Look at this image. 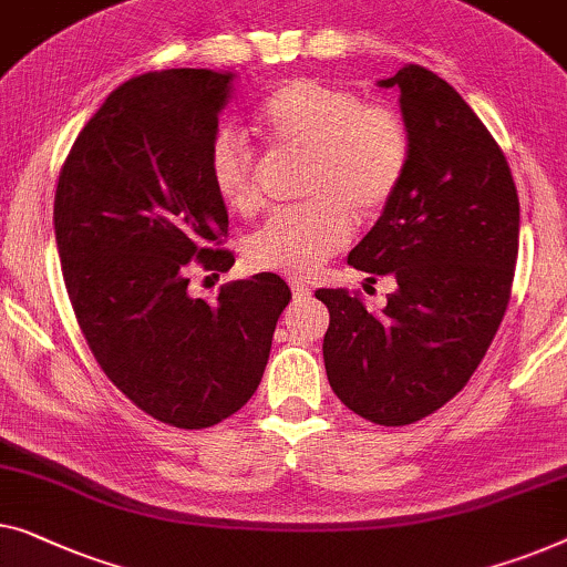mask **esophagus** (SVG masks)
Wrapping results in <instances>:
<instances>
[{
  "label": "esophagus",
  "instance_id": "obj_1",
  "mask_svg": "<svg viewBox=\"0 0 567 567\" xmlns=\"http://www.w3.org/2000/svg\"><path fill=\"white\" fill-rule=\"evenodd\" d=\"M289 286H291V291H293V297H309L311 293V289L303 281H299V278H289Z\"/></svg>",
  "mask_w": 567,
  "mask_h": 567
}]
</instances>
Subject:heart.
Here are the masks:
<instances>
[{
  "label": "heart",
  "mask_w": 567,
  "mask_h": 567,
  "mask_svg": "<svg viewBox=\"0 0 567 567\" xmlns=\"http://www.w3.org/2000/svg\"><path fill=\"white\" fill-rule=\"evenodd\" d=\"M258 127L278 153L309 161L303 199L278 212L245 243L252 274L311 276L350 243L352 215L373 219L396 199L409 168V130L393 106L363 102L355 92L317 79H291L258 110ZM207 174L217 199L237 217L264 207L260 163L233 130L207 147Z\"/></svg>",
  "instance_id": "obj_1"
}]
</instances>
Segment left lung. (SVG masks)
<instances>
[{"instance_id": "8db88e82", "label": "left lung", "mask_w": 567, "mask_h": 567, "mask_svg": "<svg viewBox=\"0 0 567 567\" xmlns=\"http://www.w3.org/2000/svg\"><path fill=\"white\" fill-rule=\"evenodd\" d=\"M399 86L409 168L348 264L396 278L383 311L358 291L317 289L330 309L327 381L350 412L414 424L471 381L502 324L519 252V196L506 155L461 94L406 63ZM368 278V281H371Z\"/></svg>"}]
</instances>
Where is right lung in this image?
<instances>
[{
	"instance_id": "1",
	"label": "right lung",
	"mask_w": 567,
	"mask_h": 567,
	"mask_svg": "<svg viewBox=\"0 0 567 567\" xmlns=\"http://www.w3.org/2000/svg\"><path fill=\"white\" fill-rule=\"evenodd\" d=\"M233 71H151L114 89L65 155L53 227L73 315L96 363L137 409L178 430L219 424L264 379L281 276L188 293L235 264L207 147ZM207 276V278H209Z\"/></svg>"
}]
</instances>
